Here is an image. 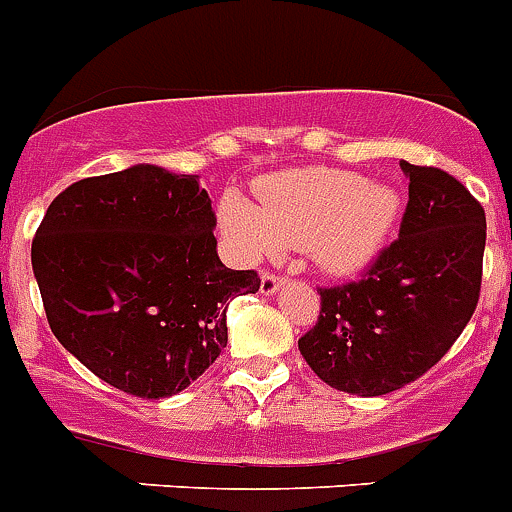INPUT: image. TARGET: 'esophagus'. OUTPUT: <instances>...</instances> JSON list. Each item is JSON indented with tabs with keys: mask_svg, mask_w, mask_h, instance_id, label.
<instances>
[{
	"mask_svg": "<svg viewBox=\"0 0 512 512\" xmlns=\"http://www.w3.org/2000/svg\"><path fill=\"white\" fill-rule=\"evenodd\" d=\"M282 285H285V277H279L274 272L261 274V295H274Z\"/></svg>",
	"mask_w": 512,
	"mask_h": 512,
	"instance_id": "esophagus-1",
	"label": "esophagus"
}]
</instances>
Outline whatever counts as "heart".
Instances as JSON below:
<instances>
[{
	"label": "heart",
	"mask_w": 512,
	"mask_h": 512,
	"mask_svg": "<svg viewBox=\"0 0 512 512\" xmlns=\"http://www.w3.org/2000/svg\"><path fill=\"white\" fill-rule=\"evenodd\" d=\"M399 191L334 168L274 173L256 183V207L227 196L222 233L246 261L305 248L329 274H352L381 251L399 217Z\"/></svg>",
	"instance_id": "obj_1"
}]
</instances>
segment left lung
Returning a JSON list of instances; mask_svg holds the SVG:
<instances>
[{"instance_id":"left-lung-1","label":"left lung","mask_w":512,"mask_h":512,"mask_svg":"<svg viewBox=\"0 0 512 512\" xmlns=\"http://www.w3.org/2000/svg\"><path fill=\"white\" fill-rule=\"evenodd\" d=\"M409 202L399 238L357 282L321 287V316L300 355L336 391L383 396L440 362L474 316L487 217L464 183L401 163Z\"/></svg>"}]
</instances>
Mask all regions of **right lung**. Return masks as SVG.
<instances>
[{
  "instance_id": "right-lung-1",
  "label": "right lung",
  "mask_w": 512,
  "mask_h": 512,
  "mask_svg": "<svg viewBox=\"0 0 512 512\" xmlns=\"http://www.w3.org/2000/svg\"><path fill=\"white\" fill-rule=\"evenodd\" d=\"M196 176L131 165L56 196L30 259L48 326L100 381L139 399L183 391L227 344V303L259 292L217 256Z\"/></svg>"
}]
</instances>
